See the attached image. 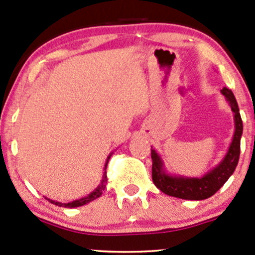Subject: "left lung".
<instances>
[{
    "mask_svg": "<svg viewBox=\"0 0 255 255\" xmlns=\"http://www.w3.org/2000/svg\"><path fill=\"white\" fill-rule=\"evenodd\" d=\"M221 93L226 97L234 114L235 130L228 152L220 164H217L204 176L184 177L173 176L166 172L160 155L155 149H151L153 183L164 194L177 198L189 199V201L207 199L219 191L235 171L239 157H240V140L244 127H242V120L234 94L227 88H223Z\"/></svg>",
    "mask_w": 255,
    "mask_h": 255,
    "instance_id": "left-lung-1",
    "label": "left lung"
}]
</instances>
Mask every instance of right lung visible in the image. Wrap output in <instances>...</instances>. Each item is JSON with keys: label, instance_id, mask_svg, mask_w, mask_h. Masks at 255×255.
<instances>
[{"label": "right lung", "instance_id": "obj_1", "mask_svg": "<svg viewBox=\"0 0 255 255\" xmlns=\"http://www.w3.org/2000/svg\"><path fill=\"white\" fill-rule=\"evenodd\" d=\"M112 154H113V153H110V154L108 155V158H107V160H106V165H104V172H103L102 180H101V184L97 186L96 189L94 190L93 192H91V194H89L88 196H85V197H82V198H79V199H76V201L70 202V203H60V202H56V201H53V199L46 198V197L45 198L48 199V201H50L52 204H56V205H58V207H64V208L82 207V205L87 204V203H89V202H91V201H94V199L98 198L101 195H102L103 190L106 189L107 180H108V179H107V165H108V161H109L110 157H112Z\"/></svg>", "mask_w": 255, "mask_h": 255}]
</instances>
